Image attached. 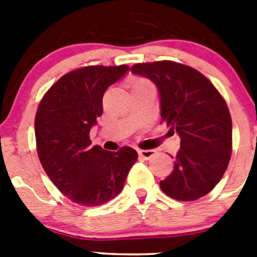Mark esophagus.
I'll return each mask as SVG.
<instances>
[{"label":"esophagus","instance_id":"esophagus-1","mask_svg":"<svg viewBox=\"0 0 257 257\" xmlns=\"http://www.w3.org/2000/svg\"><path fill=\"white\" fill-rule=\"evenodd\" d=\"M154 154H156V152L153 149H142V151H139V156L144 160H151Z\"/></svg>","mask_w":257,"mask_h":257}]
</instances>
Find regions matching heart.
<instances>
[{"instance_id":"b5f03b06","label":"heart","mask_w":257,"mask_h":257,"mask_svg":"<svg viewBox=\"0 0 257 257\" xmlns=\"http://www.w3.org/2000/svg\"><path fill=\"white\" fill-rule=\"evenodd\" d=\"M143 85H148V82H147L145 79H142V78H136V79H134L133 82H131V87L133 88L139 87V86H143Z\"/></svg>"}]
</instances>
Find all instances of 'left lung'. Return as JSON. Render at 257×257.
I'll return each mask as SVG.
<instances>
[{
	"label": "left lung",
	"instance_id": "1",
	"mask_svg": "<svg viewBox=\"0 0 257 257\" xmlns=\"http://www.w3.org/2000/svg\"><path fill=\"white\" fill-rule=\"evenodd\" d=\"M131 73L157 86L161 117L180 136L174 170L161 181V189L178 201L206 196L221 180L230 161L231 118L225 100L203 74L180 63L135 64Z\"/></svg>",
	"mask_w": 257,
	"mask_h": 257
}]
</instances>
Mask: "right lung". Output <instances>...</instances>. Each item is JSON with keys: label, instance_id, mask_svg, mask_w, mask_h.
Listing matches in <instances>:
<instances>
[{"label": "right lung", "instance_id": "add662e5", "mask_svg": "<svg viewBox=\"0 0 257 257\" xmlns=\"http://www.w3.org/2000/svg\"><path fill=\"white\" fill-rule=\"evenodd\" d=\"M127 70V65L79 68L54 83L38 105L35 133L41 165L54 185L81 206H100L117 197L138 161L130 147L106 152L92 147L88 138L103 114L104 92Z\"/></svg>", "mask_w": 257, "mask_h": 257}]
</instances>
